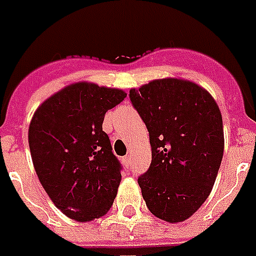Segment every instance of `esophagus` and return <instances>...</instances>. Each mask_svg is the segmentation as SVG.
I'll use <instances>...</instances> for the list:
<instances>
[{
	"mask_svg": "<svg viewBox=\"0 0 256 256\" xmlns=\"http://www.w3.org/2000/svg\"><path fill=\"white\" fill-rule=\"evenodd\" d=\"M122 163H124L126 166H130V155H126V156L122 158Z\"/></svg>",
	"mask_w": 256,
	"mask_h": 256,
	"instance_id": "34e87169",
	"label": "esophagus"
}]
</instances>
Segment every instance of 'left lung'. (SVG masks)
<instances>
[{
    "instance_id": "8db88e82",
    "label": "left lung",
    "mask_w": 256,
    "mask_h": 256,
    "mask_svg": "<svg viewBox=\"0 0 256 256\" xmlns=\"http://www.w3.org/2000/svg\"><path fill=\"white\" fill-rule=\"evenodd\" d=\"M130 97L151 143L148 172L138 180L146 205L160 220L185 222L209 197L222 164L220 108L208 90L182 78L154 80Z\"/></svg>"
}]
</instances>
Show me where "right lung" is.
I'll use <instances>...</instances> for the list:
<instances>
[{
    "mask_svg": "<svg viewBox=\"0 0 256 256\" xmlns=\"http://www.w3.org/2000/svg\"><path fill=\"white\" fill-rule=\"evenodd\" d=\"M126 97L121 89L76 82L34 110L30 156L55 206L80 222L105 216L121 182V164L102 130L105 113Z\"/></svg>",
    "mask_w": 256,
    "mask_h": 256,
    "instance_id": "obj_1",
    "label": "right lung"
}]
</instances>
